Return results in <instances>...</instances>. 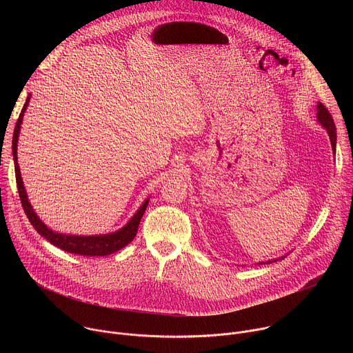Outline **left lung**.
I'll return each instance as SVG.
<instances>
[{
	"label": "left lung",
	"mask_w": 353,
	"mask_h": 353,
	"mask_svg": "<svg viewBox=\"0 0 353 353\" xmlns=\"http://www.w3.org/2000/svg\"><path fill=\"white\" fill-rule=\"evenodd\" d=\"M317 119L321 123V125H324L330 134V139H331V145H332V149L335 150V145H336V128H335V124H334V120H332V116L330 114L328 109L323 105V103H319L317 106ZM272 263V261H270Z\"/></svg>",
	"instance_id": "1"
}]
</instances>
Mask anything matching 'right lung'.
I'll return each mask as SVG.
<instances>
[{"mask_svg": "<svg viewBox=\"0 0 353 353\" xmlns=\"http://www.w3.org/2000/svg\"><path fill=\"white\" fill-rule=\"evenodd\" d=\"M30 96H28L26 102L22 108V112L19 114V119L17 121L15 130H14V137H12V155H14V163H15V177H17V185H18V192L21 198V204L23 207V211L29 219V222L33 225V228L39 232L40 236H43L46 240H48L56 247L68 251L71 254H79V256H92V257H102V256H109L112 253H116V251L121 250L124 245H127L130 241L134 240L141 218L146 210L148 205V199L142 204V207L138 210V212L131 218V221L120 230L112 234H102V236H72V234H61L57 232H53L52 229H48L34 214L32 210L26 191L23 187V181L21 177V170L18 166V157H17V145H18V137H19V130H21V123L23 119V113L29 105Z\"/></svg>", "mask_w": 353, "mask_h": 353, "instance_id": "obj_1", "label": "right lung"}]
</instances>
